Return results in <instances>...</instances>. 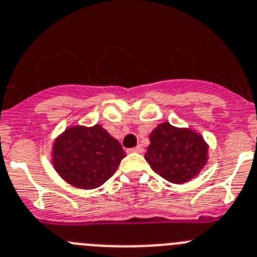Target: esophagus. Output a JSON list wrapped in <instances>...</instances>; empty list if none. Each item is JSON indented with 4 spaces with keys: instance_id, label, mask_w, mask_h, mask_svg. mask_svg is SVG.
Here are the masks:
<instances>
[{
    "instance_id": "1",
    "label": "esophagus",
    "mask_w": 257,
    "mask_h": 257,
    "mask_svg": "<svg viewBox=\"0 0 257 257\" xmlns=\"http://www.w3.org/2000/svg\"><path fill=\"white\" fill-rule=\"evenodd\" d=\"M129 151H131V152H138V154H141V152L143 151V147L141 145H138V146H136L134 149L129 150Z\"/></svg>"
}]
</instances>
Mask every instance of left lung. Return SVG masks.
<instances>
[{"label": "left lung", "instance_id": "1", "mask_svg": "<svg viewBox=\"0 0 257 257\" xmlns=\"http://www.w3.org/2000/svg\"><path fill=\"white\" fill-rule=\"evenodd\" d=\"M207 149L202 136L192 129L163 123L150 134L145 159L164 179L182 184L195 178L206 164Z\"/></svg>", "mask_w": 257, "mask_h": 257}]
</instances>
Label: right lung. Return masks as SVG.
Wrapping results in <instances>:
<instances>
[{"label": "right lung", "mask_w": 257, "mask_h": 257, "mask_svg": "<svg viewBox=\"0 0 257 257\" xmlns=\"http://www.w3.org/2000/svg\"><path fill=\"white\" fill-rule=\"evenodd\" d=\"M123 147L101 125L71 126L56 138L52 164L69 184L92 189L114 175L125 156Z\"/></svg>", "instance_id": "add662e5"}]
</instances>
